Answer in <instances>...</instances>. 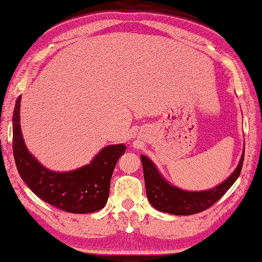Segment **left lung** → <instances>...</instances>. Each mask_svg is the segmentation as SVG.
<instances>
[{"mask_svg": "<svg viewBox=\"0 0 262 262\" xmlns=\"http://www.w3.org/2000/svg\"><path fill=\"white\" fill-rule=\"evenodd\" d=\"M140 158H141L143 177H145L147 198L153 208L161 212L172 213L177 216H187L202 212L210 208L236 182L242 169L245 148L234 172L219 185L203 191H187L173 185L164 178L156 164L148 157L141 154Z\"/></svg>", "mask_w": 262, "mask_h": 262, "instance_id": "1", "label": "left lung"}]
</instances>
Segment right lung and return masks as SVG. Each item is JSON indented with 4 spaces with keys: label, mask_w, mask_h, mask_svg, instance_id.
I'll list each match as a JSON object with an SVG mask.
<instances>
[{
    "label": "right lung",
    "mask_w": 262,
    "mask_h": 262,
    "mask_svg": "<svg viewBox=\"0 0 262 262\" xmlns=\"http://www.w3.org/2000/svg\"><path fill=\"white\" fill-rule=\"evenodd\" d=\"M21 96L13 114V153L16 168L27 186L46 203L72 213H90L103 209L109 197L110 180L117 160L126 152L123 143L109 145L91 163L68 172L47 168L29 152L20 126Z\"/></svg>",
    "instance_id": "1"
}]
</instances>
